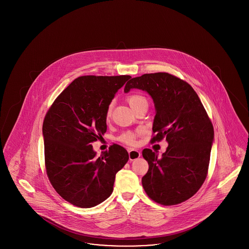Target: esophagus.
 Listing matches in <instances>:
<instances>
[{"instance_id":"obj_1","label":"esophagus","mask_w":249,"mask_h":249,"mask_svg":"<svg viewBox=\"0 0 249 249\" xmlns=\"http://www.w3.org/2000/svg\"><path fill=\"white\" fill-rule=\"evenodd\" d=\"M129 151V158H130V160H134L136 159H138L139 157H141V152L137 149H134V148H130L128 150Z\"/></svg>"}]
</instances>
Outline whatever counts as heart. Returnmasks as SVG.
<instances>
[{
    "instance_id": "obj_1",
    "label": "heart",
    "mask_w": 249,
    "mask_h": 249,
    "mask_svg": "<svg viewBox=\"0 0 249 249\" xmlns=\"http://www.w3.org/2000/svg\"><path fill=\"white\" fill-rule=\"evenodd\" d=\"M127 102L129 103L130 107L134 110L137 107H139L142 104H147V100L144 96L141 94H131L127 98ZM111 113V108L109 107L107 110V116H109ZM140 133V130L136 131H126L123 132L119 137V141L128 143V144H134L136 142V137Z\"/></svg>"
}]
</instances>
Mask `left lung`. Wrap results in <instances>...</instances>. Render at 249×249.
<instances>
[{"mask_svg":"<svg viewBox=\"0 0 249 249\" xmlns=\"http://www.w3.org/2000/svg\"><path fill=\"white\" fill-rule=\"evenodd\" d=\"M131 89L146 91L154 102L151 141L166 138L168 147L159 159L151 149L142 157L148 171L142 178L148 197L162 205L189 200L203 184L208 171L213 128L199 96L190 84L168 72L144 73L127 82Z\"/></svg>","mask_w":249,"mask_h":249,"instance_id":"left-lung-1","label":"left lung"}]
</instances>
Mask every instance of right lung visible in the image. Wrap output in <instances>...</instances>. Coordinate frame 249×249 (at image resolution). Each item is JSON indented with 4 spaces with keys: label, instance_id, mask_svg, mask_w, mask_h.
<instances>
[{
    "label": "right lung",
    "instance_id": "1",
    "mask_svg": "<svg viewBox=\"0 0 249 249\" xmlns=\"http://www.w3.org/2000/svg\"><path fill=\"white\" fill-rule=\"evenodd\" d=\"M130 75H85L74 79L45 117L43 136L48 179L71 204L90 208L113 192L116 174L129 160L114 143L96 157L91 142L107 131V110Z\"/></svg>",
    "mask_w": 249,
    "mask_h": 249
}]
</instances>
